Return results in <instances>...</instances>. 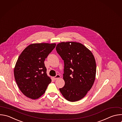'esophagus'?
I'll return each mask as SVG.
<instances>
[{"mask_svg": "<svg viewBox=\"0 0 122 122\" xmlns=\"http://www.w3.org/2000/svg\"><path fill=\"white\" fill-rule=\"evenodd\" d=\"M60 77H61V76H60L59 75L57 74V75H56L54 77V79L56 80V79H57L60 78Z\"/></svg>", "mask_w": 122, "mask_h": 122, "instance_id": "34e87169", "label": "esophagus"}]
</instances>
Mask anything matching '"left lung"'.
<instances>
[{
    "instance_id": "1",
    "label": "left lung",
    "mask_w": 122,
    "mask_h": 122,
    "mask_svg": "<svg viewBox=\"0 0 122 122\" xmlns=\"http://www.w3.org/2000/svg\"><path fill=\"white\" fill-rule=\"evenodd\" d=\"M56 50L64 62L65 86L59 89L64 97L71 102L84 98L94 82L96 65L94 57L86 46L73 42L57 45Z\"/></svg>"
}]
</instances>
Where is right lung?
Instances as JSON below:
<instances>
[{
  "label": "right lung",
  "instance_id": "right-lung-1",
  "mask_svg": "<svg viewBox=\"0 0 122 122\" xmlns=\"http://www.w3.org/2000/svg\"><path fill=\"white\" fill-rule=\"evenodd\" d=\"M56 46V44H31L19 56L14 69V77L20 90L26 97L38 99L51 82L44 61Z\"/></svg>",
  "mask_w": 122,
  "mask_h": 122
}]
</instances>
